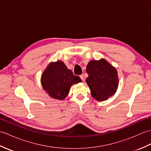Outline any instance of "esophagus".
Returning a JSON list of instances; mask_svg holds the SVG:
<instances>
[{"label":"esophagus","instance_id":"esophagus-1","mask_svg":"<svg viewBox=\"0 0 151 151\" xmlns=\"http://www.w3.org/2000/svg\"><path fill=\"white\" fill-rule=\"evenodd\" d=\"M80 78H81V80L82 81H84V75H81V76H80Z\"/></svg>","mask_w":151,"mask_h":151}]
</instances>
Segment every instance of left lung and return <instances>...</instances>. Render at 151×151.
I'll use <instances>...</instances> for the list:
<instances>
[{"label": "left lung", "instance_id": "obj_1", "mask_svg": "<svg viewBox=\"0 0 151 151\" xmlns=\"http://www.w3.org/2000/svg\"><path fill=\"white\" fill-rule=\"evenodd\" d=\"M86 72L89 76L86 82L96 100L106 101L115 93L119 85L117 71L106 60H91Z\"/></svg>", "mask_w": 151, "mask_h": 151}]
</instances>
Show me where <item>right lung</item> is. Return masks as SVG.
<instances>
[{"mask_svg": "<svg viewBox=\"0 0 151 151\" xmlns=\"http://www.w3.org/2000/svg\"><path fill=\"white\" fill-rule=\"evenodd\" d=\"M41 84L50 97L63 100L73 84L82 82L79 76L73 75L62 61L51 62L41 76Z\"/></svg>", "mask_w": 151, "mask_h": 151, "instance_id": "add662e5", "label": "right lung"}]
</instances>
